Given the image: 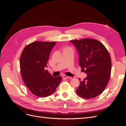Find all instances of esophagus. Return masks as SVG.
<instances>
[{"label":"esophagus","mask_w":126,"mask_h":126,"mask_svg":"<svg viewBox=\"0 0 126 126\" xmlns=\"http://www.w3.org/2000/svg\"><path fill=\"white\" fill-rule=\"evenodd\" d=\"M62 78H65V79H72L71 77H69V76H66L65 75H62Z\"/></svg>","instance_id":"obj_1"}]
</instances>
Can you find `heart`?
Segmentation results:
<instances>
[{
  "label": "heart",
  "mask_w": 126,
  "mask_h": 126,
  "mask_svg": "<svg viewBox=\"0 0 126 126\" xmlns=\"http://www.w3.org/2000/svg\"><path fill=\"white\" fill-rule=\"evenodd\" d=\"M70 48V47H65L64 48ZM64 48H63V49H64Z\"/></svg>",
  "instance_id": "1"
}]
</instances>
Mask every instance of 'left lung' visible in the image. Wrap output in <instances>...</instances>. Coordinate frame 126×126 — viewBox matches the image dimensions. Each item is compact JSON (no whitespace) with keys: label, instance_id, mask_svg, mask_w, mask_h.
<instances>
[{"label":"left lung","instance_id":"obj_1","mask_svg":"<svg viewBox=\"0 0 126 126\" xmlns=\"http://www.w3.org/2000/svg\"><path fill=\"white\" fill-rule=\"evenodd\" d=\"M79 54V66L88 75L81 81L76 93L85 99L98 96L105 89L111 76V59L102 43L94 39L70 41Z\"/></svg>","mask_w":126,"mask_h":126}]
</instances>
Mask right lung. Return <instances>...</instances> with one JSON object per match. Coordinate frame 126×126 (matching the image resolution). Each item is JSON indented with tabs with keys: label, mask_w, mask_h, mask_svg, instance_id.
Instances as JSON below:
<instances>
[{
	"label": "right lung",
	"mask_w": 126,
	"mask_h": 126,
	"mask_svg": "<svg viewBox=\"0 0 126 126\" xmlns=\"http://www.w3.org/2000/svg\"><path fill=\"white\" fill-rule=\"evenodd\" d=\"M55 42H33L24 48L20 59V73L23 82L33 94L40 97L50 96L61 81L60 76L53 77L47 67Z\"/></svg>",
	"instance_id": "add662e5"
}]
</instances>
